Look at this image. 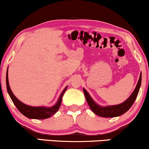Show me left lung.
Masks as SVG:
<instances>
[{"label": "left lung", "mask_w": 149, "mask_h": 149, "mask_svg": "<svg viewBox=\"0 0 149 149\" xmlns=\"http://www.w3.org/2000/svg\"><path fill=\"white\" fill-rule=\"evenodd\" d=\"M141 82H142V73L139 75V79L138 82H137L136 87L133 92L131 96L126 100L125 102L122 103V104H118V105L115 106H100L98 104H97L90 95L88 93V92L84 89V93L85 95L86 101H87L88 104L91 108L92 111L93 113L99 115L100 117H115L117 116H120L127 112L130 108L131 107L133 103L135 102L136 100L137 95H138L139 88L141 86Z\"/></svg>", "instance_id": "left-lung-1"}]
</instances>
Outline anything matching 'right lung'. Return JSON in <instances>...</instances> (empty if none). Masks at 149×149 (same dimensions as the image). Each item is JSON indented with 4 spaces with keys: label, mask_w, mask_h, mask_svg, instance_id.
Returning <instances> with one entry per match:
<instances>
[{
    "label": "right lung",
    "mask_w": 149,
    "mask_h": 149,
    "mask_svg": "<svg viewBox=\"0 0 149 149\" xmlns=\"http://www.w3.org/2000/svg\"><path fill=\"white\" fill-rule=\"evenodd\" d=\"M8 70V69H7ZM6 85H7V90L8 92V94L10 95L11 100H12L13 103L16 107L18 108V110L21 113L25 115V117H28L30 119H47L50 117L52 115H54L57 112L61 104L62 98L65 93V92L67 89L68 86L64 88L63 92L61 94L59 98L56 103L54 106L52 107H44V106H39V107H34V106H27L26 104L22 103L21 101H19L15 97V95L13 94L12 91H11L10 85H9V81H8V70H7L6 74Z\"/></svg>",
    "instance_id": "add662e5"
}]
</instances>
